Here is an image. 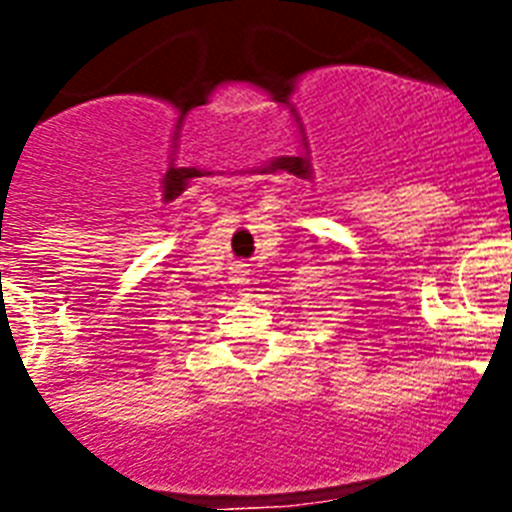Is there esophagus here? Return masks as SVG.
<instances>
[{"instance_id":"1","label":"esophagus","mask_w":512,"mask_h":512,"mask_svg":"<svg viewBox=\"0 0 512 512\" xmlns=\"http://www.w3.org/2000/svg\"><path fill=\"white\" fill-rule=\"evenodd\" d=\"M231 281L233 284H247L249 281V268L244 263H236L231 268ZM244 297H249V295H244Z\"/></svg>"}]
</instances>
